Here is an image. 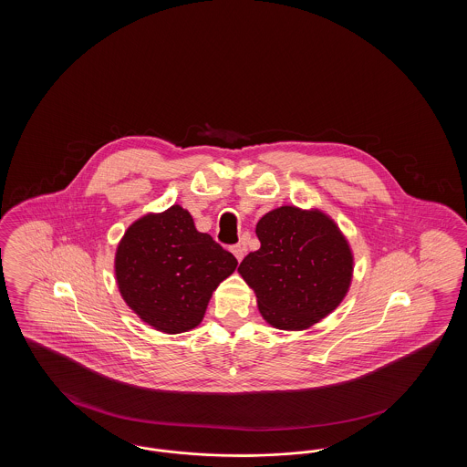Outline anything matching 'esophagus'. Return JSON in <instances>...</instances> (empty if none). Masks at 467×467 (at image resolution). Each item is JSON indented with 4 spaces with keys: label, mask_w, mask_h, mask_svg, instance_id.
Segmentation results:
<instances>
[{
    "label": "esophagus",
    "mask_w": 467,
    "mask_h": 467,
    "mask_svg": "<svg viewBox=\"0 0 467 467\" xmlns=\"http://www.w3.org/2000/svg\"><path fill=\"white\" fill-rule=\"evenodd\" d=\"M231 252H233V254H234V257H236V259H238V261H242V259H244V244H233V246H231Z\"/></svg>",
    "instance_id": "obj_1"
}]
</instances>
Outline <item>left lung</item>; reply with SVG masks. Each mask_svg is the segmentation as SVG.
<instances>
[{
	"mask_svg": "<svg viewBox=\"0 0 467 467\" xmlns=\"http://www.w3.org/2000/svg\"><path fill=\"white\" fill-rule=\"evenodd\" d=\"M261 248L238 267L276 329L303 331L347 296L354 255L339 227L320 210L280 206L255 227Z\"/></svg>",
	"mask_w": 467,
	"mask_h": 467,
	"instance_id": "8db88e82",
	"label": "left lung"
}]
</instances>
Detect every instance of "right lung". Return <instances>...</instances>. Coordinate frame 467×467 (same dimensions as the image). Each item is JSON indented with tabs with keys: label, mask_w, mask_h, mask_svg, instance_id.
I'll return each instance as SVG.
<instances>
[{
	"label": "right lung",
	"mask_w": 467,
	"mask_h": 467,
	"mask_svg": "<svg viewBox=\"0 0 467 467\" xmlns=\"http://www.w3.org/2000/svg\"><path fill=\"white\" fill-rule=\"evenodd\" d=\"M236 266V257L200 233L180 204L131 223L115 254L124 301L143 322L168 334L200 326L212 292Z\"/></svg>",
	"instance_id": "right-lung-1"
}]
</instances>
